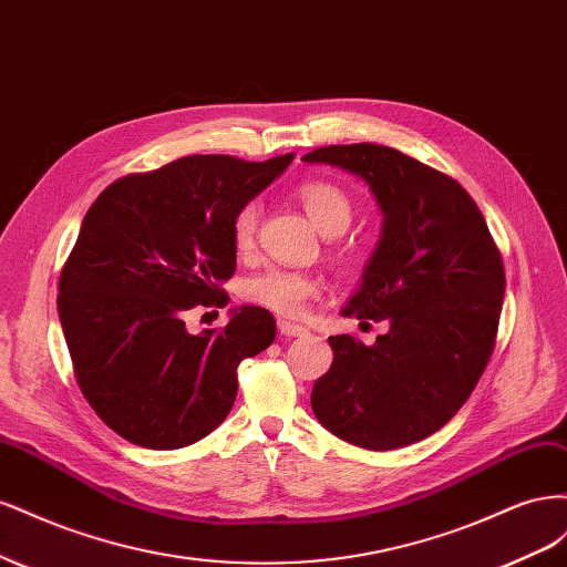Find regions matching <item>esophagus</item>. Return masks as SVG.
Segmentation results:
<instances>
[{"instance_id":"1","label":"esophagus","mask_w":567,"mask_h":567,"mask_svg":"<svg viewBox=\"0 0 567 567\" xmlns=\"http://www.w3.org/2000/svg\"><path fill=\"white\" fill-rule=\"evenodd\" d=\"M279 331H281V336H305L307 333L302 323H293V321H286V319H279Z\"/></svg>"}]
</instances>
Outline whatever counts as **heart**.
I'll return each mask as SVG.
<instances>
[{"mask_svg":"<svg viewBox=\"0 0 567 567\" xmlns=\"http://www.w3.org/2000/svg\"><path fill=\"white\" fill-rule=\"evenodd\" d=\"M298 200L312 225L323 236H338L352 225L354 203L346 188L326 182L310 179L300 184ZM257 227H260V205L255 200L244 203L234 213L231 219V244L238 252H248L255 246ZM338 260L342 265H354L359 260V248L354 244H342L336 248ZM321 296V284L310 274L269 267L257 271L244 284V298L257 307L279 315V317H298L305 312L310 300Z\"/></svg>","mask_w":567,"mask_h":567,"instance_id":"b5f03b06","label":"heart"}]
</instances>
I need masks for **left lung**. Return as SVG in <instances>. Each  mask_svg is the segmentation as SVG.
Returning <instances> with one entry per match:
<instances>
[{"instance_id": "1", "label": "left lung", "mask_w": 567, "mask_h": 567, "mask_svg": "<svg viewBox=\"0 0 567 567\" xmlns=\"http://www.w3.org/2000/svg\"><path fill=\"white\" fill-rule=\"evenodd\" d=\"M302 161L362 177L385 217L342 315L390 329L371 348L329 338L333 364L312 388L315 416L357 447H406L456 414L489 362L506 290L502 252L466 188L398 148L321 146Z\"/></svg>"}]
</instances>
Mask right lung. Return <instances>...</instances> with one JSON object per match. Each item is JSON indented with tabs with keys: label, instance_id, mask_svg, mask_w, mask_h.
I'll list each match as a JSON object with an SVG mask.
<instances>
[{
	"label": "right lung",
	"instance_id": "right-lung-1",
	"mask_svg": "<svg viewBox=\"0 0 567 567\" xmlns=\"http://www.w3.org/2000/svg\"><path fill=\"white\" fill-rule=\"evenodd\" d=\"M290 161L184 156L115 179L84 215L59 319L84 400L120 437L179 450L213 433L234 406L238 364L277 338L262 307L196 336L184 315L229 302L234 213Z\"/></svg>",
	"mask_w": 567,
	"mask_h": 567
}]
</instances>
